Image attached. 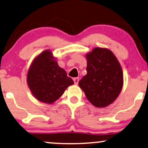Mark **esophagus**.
Wrapping results in <instances>:
<instances>
[{
    "label": "esophagus",
    "instance_id": "obj_1",
    "mask_svg": "<svg viewBox=\"0 0 148 148\" xmlns=\"http://www.w3.org/2000/svg\"><path fill=\"white\" fill-rule=\"evenodd\" d=\"M73 81H74L75 84V85H77V84H78L79 81V79L78 77H75V78L73 79Z\"/></svg>",
    "mask_w": 148,
    "mask_h": 148
}]
</instances>
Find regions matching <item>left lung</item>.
I'll list each match as a JSON object with an SVG mask.
<instances>
[{
	"label": "left lung",
	"instance_id": "left-lung-1",
	"mask_svg": "<svg viewBox=\"0 0 148 148\" xmlns=\"http://www.w3.org/2000/svg\"><path fill=\"white\" fill-rule=\"evenodd\" d=\"M86 58L88 73L79 86L91 104L104 108L114 102L122 90V67L113 52L106 48H94Z\"/></svg>",
	"mask_w": 148,
	"mask_h": 148
}]
</instances>
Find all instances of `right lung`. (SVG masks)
Here are the masks:
<instances>
[{
	"mask_svg": "<svg viewBox=\"0 0 148 148\" xmlns=\"http://www.w3.org/2000/svg\"><path fill=\"white\" fill-rule=\"evenodd\" d=\"M27 83L33 96L40 102L52 104L74 84L65 70L60 67L50 50L38 54L30 64Z\"/></svg>",
	"mask_w": 148,
	"mask_h": 148,
	"instance_id": "add662e5",
	"label": "right lung"
}]
</instances>
